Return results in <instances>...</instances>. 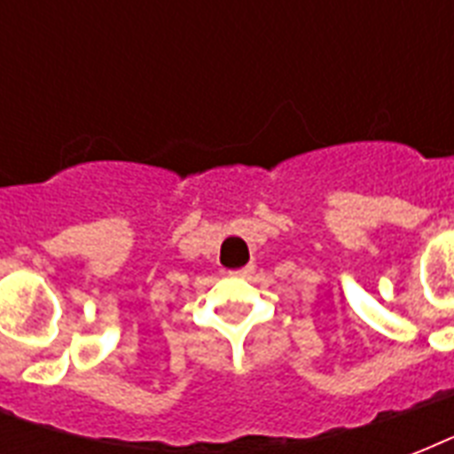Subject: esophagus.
Listing matches in <instances>:
<instances>
[{
	"label": "esophagus",
	"instance_id": "obj_1",
	"mask_svg": "<svg viewBox=\"0 0 454 454\" xmlns=\"http://www.w3.org/2000/svg\"><path fill=\"white\" fill-rule=\"evenodd\" d=\"M252 273H254V266H245V269H240V270H231L228 276H233V278H249V276H252Z\"/></svg>",
	"mask_w": 454,
	"mask_h": 454
}]
</instances>
